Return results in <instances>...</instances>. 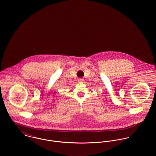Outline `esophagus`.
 <instances>
[{
    "instance_id": "obj_1",
    "label": "esophagus",
    "mask_w": 156,
    "mask_h": 156,
    "mask_svg": "<svg viewBox=\"0 0 156 156\" xmlns=\"http://www.w3.org/2000/svg\"><path fill=\"white\" fill-rule=\"evenodd\" d=\"M83 81H84V79H82V78H80V79H78V82H79L83 83Z\"/></svg>"
}]
</instances>
